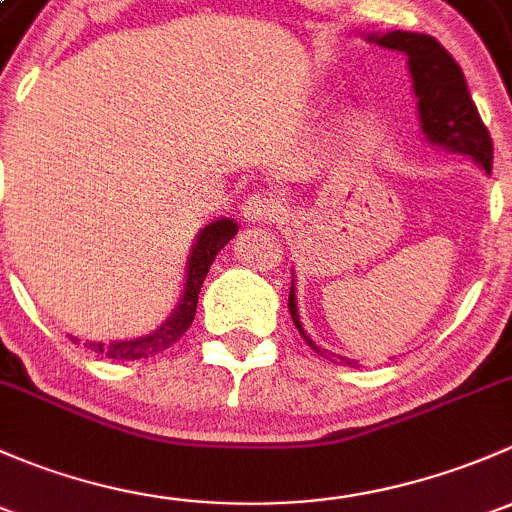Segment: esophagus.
Listing matches in <instances>:
<instances>
[{
  "label": "esophagus",
  "instance_id": "1",
  "mask_svg": "<svg viewBox=\"0 0 512 512\" xmlns=\"http://www.w3.org/2000/svg\"><path fill=\"white\" fill-rule=\"evenodd\" d=\"M282 213V203L270 193H255L242 203L247 223H272Z\"/></svg>",
  "mask_w": 512,
  "mask_h": 512
}]
</instances>
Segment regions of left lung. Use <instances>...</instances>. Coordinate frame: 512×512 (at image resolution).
Listing matches in <instances>:
<instances>
[{"label": "left lung", "mask_w": 512, "mask_h": 512, "mask_svg": "<svg viewBox=\"0 0 512 512\" xmlns=\"http://www.w3.org/2000/svg\"><path fill=\"white\" fill-rule=\"evenodd\" d=\"M366 39L406 54L418 98V118H421V128L428 141L443 146L451 153L471 156L480 168L490 170V165H493V141H490L485 123L480 121V113L476 103H473L471 91H468L466 76H463L456 59L428 34L389 32L384 36L371 34ZM287 307L289 314H292L294 327L299 329L304 342L322 356V349L307 337L302 322H299L294 282L289 287ZM337 359L344 361V364H354L352 359H344V356H337Z\"/></svg>", "instance_id": "obj_1"}]
</instances>
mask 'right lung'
Listing matches in <instances>:
<instances>
[{"label": "right lung", "instance_id": "add662e5", "mask_svg": "<svg viewBox=\"0 0 512 512\" xmlns=\"http://www.w3.org/2000/svg\"><path fill=\"white\" fill-rule=\"evenodd\" d=\"M237 235V223L230 218L213 220L210 225H205L200 230L198 240H195L193 250L188 257V272H185V289L183 297H180L178 307L173 309L168 319L156 329V332L146 334V337L128 339V342H113V344H101V342H86V349L91 352L108 356V359H148V356H156L165 352L168 347H173L188 327L193 324L195 309H198V294L203 287V280L208 277L210 265H213L215 255ZM71 342H79V339L71 337Z\"/></svg>", "mask_w": 512, "mask_h": 512}]
</instances>
